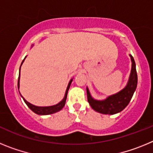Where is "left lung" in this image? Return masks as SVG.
<instances>
[{"label": "left lung", "instance_id": "1", "mask_svg": "<svg viewBox=\"0 0 153 153\" xmlns=\"http://www.w3.org/2000/svg\"><path fill=\"white\" fill-rule=\"evenodd\" d=\"M131 60H132V70L129 76V79L128 81L126 86L123 90L114 94L113 96L108 97L105 100H96L92 98L88 89H86L87 93V100L95 111L102 114H116L123 110L126 106L130 102L133 93L137 86V73H136V63L134 59L130 55Z\"/></svg>", "mask_w": 153, "mask_h": 153}]
</instances>
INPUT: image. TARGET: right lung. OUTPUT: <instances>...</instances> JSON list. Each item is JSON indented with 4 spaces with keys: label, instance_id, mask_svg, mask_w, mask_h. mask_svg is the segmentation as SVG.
Returning <instances> with one entry per match:
<instances>
[{
    "label": "right lung",
    "instance_id": "1",
    "mask_svg": "<svg viewBox=\"0 0 153 153\" xmlns=\"http://www.w3.org/2000/svg\"><path fill=\"white\" fill-rule=\"evenodd\" d=\"M25 59V58H24ZM24 60L22 61L21 63V65H22L23 62ZM20 70H21V67H20ZM20 74H19V77H18V82H17V87H18V90H19V86H20ZM71 82H72V79L70 81V83H69L68 86H67V90H66V93H65V96H64V98L63 99V100L61 102H60L59 103H57L56 105H54V106H44V107H42V106H36L34 105H32L31 103L28 102L27 101L24 99V102L27 105L28 107L33 112V113H36V114L38 115H49V114H53V113H55L56 112L60 111L63 108V106H65V103H66V100H67V93H68V90L69 88H70V84H71ZM21 94V93H20Z\"/></svg>",
    "mask_w": 153,
    "mask_h": 153
}]
</instances>
